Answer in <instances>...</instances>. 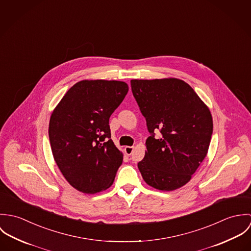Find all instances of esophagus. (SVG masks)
Returning <instances> with one entry per match:
<instances>
[{"instance_id": "obj_1", "label": "esophagus", "mask_w": 251, "mask_h": 251, "mask_svg": "<svg viewBox=\"0 0 251 251\" xmlns=\"http://www.w3.org/2000/svg\"><path fill=\"white\" fill-rule=\"evenodd\" d=\"M133 150H134V148H133V147L126 146V147L125 148V152H126L127 155H130V154L133 152Z\"/></svg>"}]
</instances>
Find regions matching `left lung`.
I'll return each mask as SVG.
<instances>
[{
	"label": "left lung",
	"instance_id": "8db88e82",
	"mask_svg": "<svg viewBox=\"0 0 251 251\" xmlns=\"http://www.w3.org/2000/svg\"><path fill=\"white\" fill-rule=\"evenodd\" d=\"M130 84L150 132L138 169L149 185L177 189L190 180L207 155L213 134L211 112L182 80L135 79Z\"/></svg>",
	"mask_w": 251,
	"mask_h": 251
}]
</instances>
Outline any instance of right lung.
I'll return each instance as SVG.
<instances>
[{
  "label": "right lung",
  "instance_id": "add662e5",
  "mask_svg": "<svg viewBox=\"0 0 251 251\" xmlns=\"http://www.w3.org/2000/svg\"><path fill=\"white\" fill-rule=\"evenodd\" d=\"M127 92L125 82L83 80L53 111L48 130L52 153L77 190L94 194L113 183L123 153L111 139L109 119Z\"/></svg>",
  "mask_w": 251,
  "mask_h": 251
}]
</instances>
